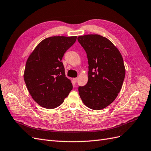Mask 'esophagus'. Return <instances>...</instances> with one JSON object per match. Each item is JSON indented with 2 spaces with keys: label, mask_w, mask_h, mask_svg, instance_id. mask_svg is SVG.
<instances>
[{
  "label": "esophagus",
  "mask_w": 151,
  "mask_h": 151,
  "mask_svg": "<svg viewBox=\"0 0 151 151\" xmlns=\"http://www.w3.org/2000/svg\"><path fill=\"white\" fill-rule=\"evenodd\" d=\"M73 82H74V83H76L77 80H78V78H75L73 79Z\"/></svg>",
  "instance_id": "obj_1"
}]
</instances>
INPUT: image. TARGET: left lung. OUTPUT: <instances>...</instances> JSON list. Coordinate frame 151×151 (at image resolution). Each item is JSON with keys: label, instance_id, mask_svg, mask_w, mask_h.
<instances>
[{"label": "left lung", "instance_id": "left-lung-1", "mask_svg": "<svg viewBox=\"0 0 151 151\" xmlns=\"http://www.w3.org/2000/svg\"><path fill=\"white\" fill-rule=\"evenodd\" d=\"M87 53L88 82L78 87L84 104L100 110L113 102L119 93L125 76L123 59L118 49L107 38L99 35L78 37Z\"/></svg>", "mask_w": 151, "mask_h": 151}]
</instances>
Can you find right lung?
<instances>
[{"mask_svg": "<svg viewBox=\"0 0 151 151\" xmlns=\"http://www.w3.org/2000/svg\"><path fill=\"white\" fill-rule=\"evenodd\" d=\"M76 40V36L47 38L29 56L24 80L33 100L42 107L54 109L59 106L73 89L61 60Z\"/></svg>", "mask_w": 151, "mask_h": 151, "instance_id": "1", "label": "right lung"}]
</instances>
